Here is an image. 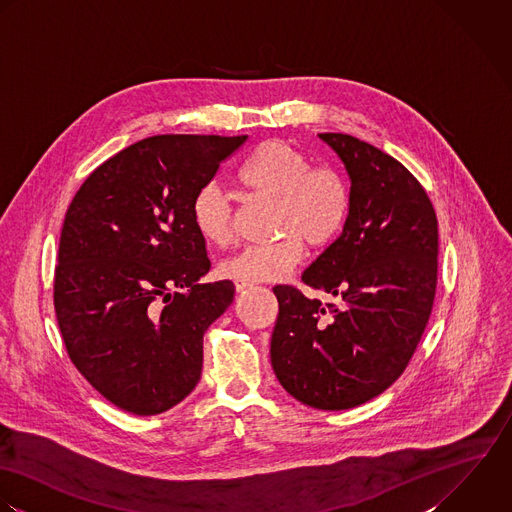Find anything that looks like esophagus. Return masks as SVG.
<instances>
[{"label":"esophagus","mask_w":512,"mask_h":512,"mask_svg":"<svg viewBox=\"0 0 512 512\" xmlns=\"http://www.w3.org/2000/svg\"><path fill=\"white\" fill-rule=\"evenodd\" d=\"M255 283H249V281H235V291L237 293H243V291H247V289H251Z\"/></svg>","instance_id":"esophagus-1"}]
</instances>
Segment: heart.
I'll return each instance as SVG.
<instances>
[{"mask_svg":"<svg viewBox=\"0 0 512 512\" xmlns=\"http://www.w3.org/2000/svg\"><path fill=\"white\" fill-rule=\"evenodd\" d=\"M237 178L255 196L277 200L279 241L249 245L219 265V275L235 281H279L312 249L332 245L352 209L350 184L334 168L312 166L307 152L287 140H269L241 164ZM192 217L205 243L225 247L235 233L229 196L215 184L204 186L192 204Z\"/></svg>","mask_w":512,"mask_h":512,"instance_id":"obj_1","label":"heart"}]
</instances>
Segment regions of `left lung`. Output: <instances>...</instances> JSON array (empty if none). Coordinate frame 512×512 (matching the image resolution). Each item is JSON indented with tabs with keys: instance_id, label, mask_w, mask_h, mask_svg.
Listing matches in <instances>:
<instances>
[{
	"instance_id": "8db88e82",
	"label": "left lung",
	"mask_w": 512,
	"mask_h": 512,
	"mask_svg": "<svg viewBox=\"0 0 512 512\" xmlns=\"http://www.w3.org/2000/svg\"><path fill=\"white\" fill-rule=\"evenodd\" d=\"M318 136L346 166L352 209L303 283L338 303L277 285L271 364L293 398L338 411L404 374L433 308L439 235L431 200L402 162L350 134Z\"/></svg>"
}]
</instances>
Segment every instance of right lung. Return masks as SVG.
I'll return each mask as SVG.
<instances>
[{
  "label": "right lung",
  "mask_w": 512,
  "mask_h": 512,
  "mask_svg": "<svg viewBox=\"0 0 512 512\" xmlns=\"http://www.w3.org/2000/svg\"><path fill=\"white\" fill-rule=\"evenodd\" d=\"M247 136L160 134L103 162L67 209L53 303L67 354L116 408L156 415L200 382L204 332L233 303L192 217Z\"/></svg>",
  "instance_id": "obj_1"
}]
</instances>
